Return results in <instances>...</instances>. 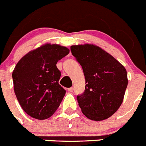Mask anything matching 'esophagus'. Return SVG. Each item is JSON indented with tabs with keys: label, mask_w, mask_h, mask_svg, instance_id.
<instances>
[{
	"label": "esophagus",
	"mask_w": 146,
	"mask_h": 146,
	"mask_svg": "<svg viewBox=\"0 0 146 146\" xmlns=\"http://www.w3.org/2000/svg\"><path fill=\"white\" fill-rule=\"evenodd\" d=\"M73 91H74V88H68V91H69V92H73Z\"/></svg>",
	"instance_id": "esophagus-1"
}]
</instances>
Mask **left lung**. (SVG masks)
Masks as SVG:
<instances>
[{"label": "left lung", "mask_w": 146, "mask_h": 146, "mask_svg": "<svg viewBox=\"0 0 146 146\" xmlns=\"http://www.w3.org/2000/svg\"><path fill=\"white\" fill-rule=\"evenodd\" d=\"M86 79L84 93L77 96L82 113L100 121L112 116L123 102L128 85L125 67L105 50L92 44L72 45Z\"/></svg>", "instance_id": "left-lung-1"}]
</instances>
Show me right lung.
Here are the masks:
<instances>
[{
    "mask_svg": "<svg viewBox=\"0 0 146 146\" xmlns=\"http://www.w3.org/2000/svg\"><path fill=\"white\" fill-rule=\"evenodd\" d=\"M69 52L67 47L47 43L30 51L12 72L14 90L23 110L38 120L50 118L58 109L66 91L59 85L57 62Z\"/></svg>",
    "mask_w": 146,
    "mask_h": 146,
    "instance_id": "right-lung-1",
    "label": "right lung"
}]
</instances>
